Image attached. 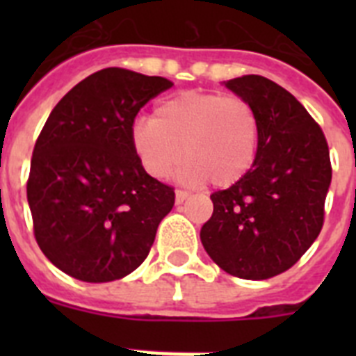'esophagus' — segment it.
Listing matches in <instances>:
<instances>
[{
    "label": "esophagus",
    "mask_w": 356,
    "mask_h": 356,
    "mask_svg": "<svg viewBox=\"0 0 356 356\" xmlns=\"http://www.w3.org/2000/svg\"><path fill=\"white\" fill-rule=\"evenodd\" d=\"M188 196H191V194H188L187 191H181V188H178V191H176V203L180 205V203H184Z\"/></svg>",
    "instance_id": "1"
}]
</instances>
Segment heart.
I'll return each instance as SVG.
<instances>
[{
    "instance_id": "b5f03b06",
    "label": "heart",
    "mask_w": 356,
    "mask_h": 356,
    "mask_svg": "<svg viewBox=\"0 0 356 356\" xmlns=\"http://www.w3.org/2000/svg\"><path fill=\"white\" fill-rule=\"evenodd\" d=\"M130 140L135 156L153 178H165L184 155L181 180L229 187L253 168L260 119L241 96L187 90L160 102L153 121H135Z\"/></svg>"
}]
</instances>
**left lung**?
<instances>
[{
  "label": "left lung",
  "mask_w": 356,
  "mask_h": 356,
  "mask_svg": "<svg viewBox=\"0 0 356 356\" xmlns=\"http://www.w3.org/2000/svg\"><path fill=\"white\" fill-rule=\"evenodd\" d=\"M225 85L257 110L259 153L241 181L210 196L213 213L200 237L222 271L267 280L291 269L323 228L328 143L307 108L275 81L246 74Z\"/></svg>",
  "instance_id": "left-lung-1"
}]
</instances>
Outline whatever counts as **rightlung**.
<instances>
[{
	"instance_id": "obj_1",
	"label": "right lung",
	"mask_w": 356,
	"mask_h": 356,
	"mask_svg": "<svg viewBox=\"0 0 356 356\" xmlns=\"http://www.w3.org/2000/svg\"><path fill=\"white\" fill-rule=\"evenodd\" d=\"M171 87L162 76L106 67L51 110L33 147L26 194L37 244L65 275L103 284L146 260L175 188L144 171L130 131L139 110Z\"/></svg>"
}]
</instances>
